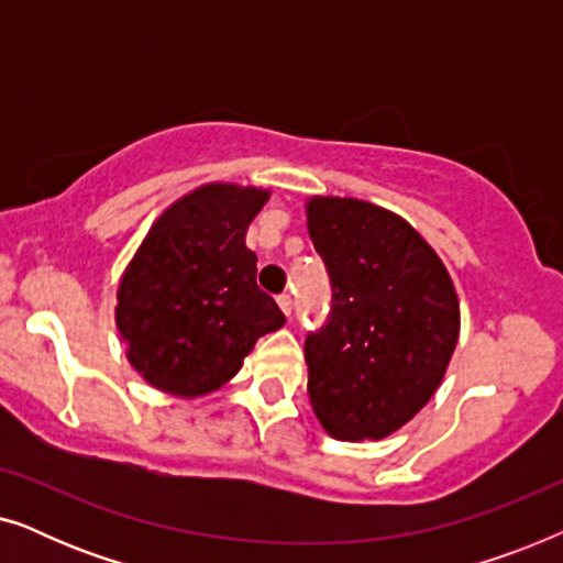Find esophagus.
<instances>
[{
  "instance_id": "esophagus-1",
  "label": "esophagus",
  "mask_w": 563,
  "mask_h": 563,
  "mask_svg": "<svg viewBox=\"0 0 563 563\" xmlns=\"http://www.w3.org/2000/svg\"><path fill=\"white\" fill-rule=\"evenodd\" d=\"M276 302H279V307H282V312H284V314H287V318H289V314H291V297L287 295V291H284V295H279V297H276Z\"/></svg>"
}]
</instances>
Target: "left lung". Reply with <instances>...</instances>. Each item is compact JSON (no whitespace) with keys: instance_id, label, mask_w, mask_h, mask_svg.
I'll return each mask as SVG.
<instances>
[{"instance_id":"1","label":"left lung","mask_w":563,"mask_h":563,"mask_svg":"<svg viewBox=\"0 0 563 563\" xmlns=\"http://www.w3.org/2000/svg\"><path fill=\"white\" fill-rule=\"evenodd\" d=\"M305 210L333 287L328 325L305 341L312 410L338 441H382L441 387L461 328L456 287L399 214L353 197H310Z\"/></svg>"}]
</instances>
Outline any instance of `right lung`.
<instances>
[{
  "label": "right lung",
  "mask_w": 563,
  "mask_h": 563,
  "mask_svg": "<svg viewBox=\"0 0 563 563\" xmlns=\"http://www.w3.org/2000/svg\"><path fill=\"white\" fill-rule=\"evenodd\" d=\"M272 191L212 181L168 205L118 284L120 341L151 387L195 399L241 372L261 335L284 322L256 284L245 233Z\"/></svg>",
  "instance_id": "right-lung-1"
}]
</instances>
